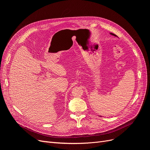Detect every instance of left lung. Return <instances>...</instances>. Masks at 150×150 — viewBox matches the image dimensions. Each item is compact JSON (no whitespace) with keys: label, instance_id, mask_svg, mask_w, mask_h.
Returning <instances> with one entry per match:
<instances>
[{"label":"left lung","instance_id":"left-lung-1","mask_svg":"<svg viewBox=\"0 0 150 150\" xmlns=\"http://www.w3.org/2000/svg\"><path fill=\"white\" fill-rule=\"evenodd\" d=\"M111 34H112V35H115V36H116L115 34H112V33H111Z\"/></svg>","mask_w":150,"mask_h":150}]
</instances>
